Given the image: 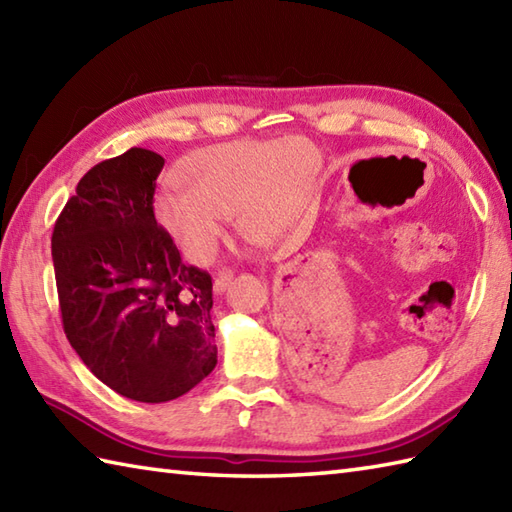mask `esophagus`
Listing matches in <instances>:
<instances>
[{
  "mask_svg": "<svg viewBox=\"0 0 512 512\" xmlns=\"http://www.w3.org/2000/svg\"><path fill=\"white\" fill-rule=\"evenodd\" d=\"M231 281H233V273H231V270H220V273H217L215 279H213L215 295H222V292H226V288L231 286Z\"/></svg>",
  "mask_w": 512,
  "mask_h": 512,
  "instance_id": "esophagus-1",
  "label": "esophagus"
}]
</instances>
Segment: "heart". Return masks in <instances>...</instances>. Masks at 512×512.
<instances>
[{
	"instance_id": "heart-1",
	"label": "heart",
	"mask_w": 512,
	"mask_h": 512,
	"mask_svg": "<svg viewBox=\"0 0 512 512\" xmlns=\"http://www.w3.org/2000/svg\"><path fill=\"white\" fill-rule=\"evenodd\" d=\"M317 171V151L301 138L204 147L182 160V184L156 193V222L198 264L215 255L235 213L248 239L277 242L306 211Z\"/></svg>"
}]
</instances>
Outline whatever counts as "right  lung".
Returning a JSON list of instances; mask_svg holds the SVG:
<instances>
[{
    "label": "right lung",
    "mask_w": 512,
    "mask_h": 512,
    "mask_svg": "<svg viewBox=\"0 0 512 512\" xmlns=\"http://www.w3.org/2000/svg\"><path fill=\"white\" fill-rule=\"evenodd\" d=\"M165 158L132 147L76 184L52 231L63 330L90 372L138 402L180 398L217 365L213 284L154 217Z\"/></svg>",
    "instance_id": "add662e5"
}]
</instances>
